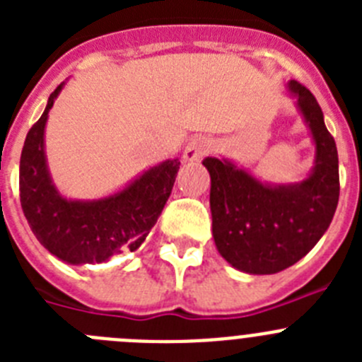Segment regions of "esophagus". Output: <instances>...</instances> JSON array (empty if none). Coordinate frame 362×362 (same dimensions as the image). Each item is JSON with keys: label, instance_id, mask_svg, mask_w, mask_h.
I'll return each instance as SVG.
<instances>
[{"label": "esophagus", "instance_id": "obj_1", "mask_svg": "<svg viewBox=\"0 0 362 362\" xmlns=\"http://www.w3.org/2000/svg\"><path fill=\"white\" fill-rule=\"evenodd\" d=\"M212 150V145L206 137H194L187 146H185V152H183V161L187 163H194V161H199L203 156Z\"/></svg>", "mask_w": 362, "mask_h": 362}]
</instances>
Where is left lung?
<instances>
[{
    "label": "left lung",
    "mask_w": 362,
    "mask_h": 362,
    "mask_svg": "<svg viewBox=\"0 0 362 362\" xmlns=\"http://www.w3.org/2000/svg\"><path fill=\"white\" fill-rule=\"evenodd\" d=\"M315 141V166L308 179L288 187L259 183L228 161L204 158L210 172V210L217 250L246 274H277L317 245L339 201V158L334 137L312 92L288 83Z\"/></svg>",
    "instance_id": "left-lung-1"
}]
</instances>
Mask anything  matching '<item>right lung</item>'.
<instances>
[{"mask_svg": "<svg viewBox=\"0 0 362 362\" xmlns=\"http://www.w3.org/2000/svg\"><path fill=\"white\" fill-rule=\"evenodd\" d=\"M50 94L43 116L32 124L19 161V199L37 241L70 264L103 263L137 250L156 225L174 187L179 159H166L132 185L99 201H69L57 194L45 161V123L57 98Z\"/></svg>", "mask_w": 362, "mask_h": 362, "instance_id": "1", "label": "right lung"}]
</instances>
